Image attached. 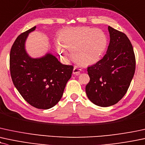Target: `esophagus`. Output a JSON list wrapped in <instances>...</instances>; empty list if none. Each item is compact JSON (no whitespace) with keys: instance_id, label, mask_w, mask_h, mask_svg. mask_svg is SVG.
Wrapping results in <instances>:
<instances>
[{"instance_id":"obj_1","label":"esophagus","mask_w":145,"mask_h":145,"mask_svg":"<svg viewBox=\"0 0 145 145\" xmlns=\"http://www.w3.org/2000/svg\"><path fill=\"white\" fill-rule=\"evenodd\" d=\"M81 71H82V69H80L79 67H74V69H73V74H76V75H79L80 74V72H81Z\"/></svg>"}]
</instances>
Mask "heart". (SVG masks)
<instances>
[{"label": "heart", "mask_w": 145, "mask_h": 145, "mask_svg": "<svg viewBox=\"0 0 145 145\" xmlns=\"http://www.w3.org/2000/svg\"><path fill=\"white\" fill-rule=\"evenodd\" d=\"M59 41L57 47L61 55L67 58V48L75 61L82 65L98 62L107 45V36L102 30L86 26L63 29L59 34Z\"/></svg>", "instance_id": "1"}]
</instances>
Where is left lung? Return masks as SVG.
Listing matches in <instances>:
<instances>
[{"label": "left lung", "mask_w": 145, "mask_h": 145, "mask_svg": "<svg viewBox=\"0 0 145 145\" xmlns=\"http://www.w3.org/2000/svg\"><path fill=\"white\" fill-rule=\"evenodd\" d=\"M110 42L102 59L87 69L90 82L86 86L89 100L96 105L109 107L125 95L136 67L134 49L124 33L109 26Z\"/></svg>", "instance_id": "1"}]
</instances>
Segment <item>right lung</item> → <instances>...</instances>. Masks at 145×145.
<instances>
[{
  "label": "right lung",
  "instance_id": "right-lung-1",
  "mask_svg": "<svg viewBox=\"0 0 145 145\" xmlns=\"http://www.w3.org/2000/svg\"><path fill=\"white\" fill-rule=\"evenodd\" d=\"M36 26L21 34L10 52V72L14 86L29 105L48 109L61 99L74 67L63 65L50 53L32 58L25 50L28 34Z\"/></svg>",
  "mask_w": 145,
  "mask_h": 145
}]
</instances>
